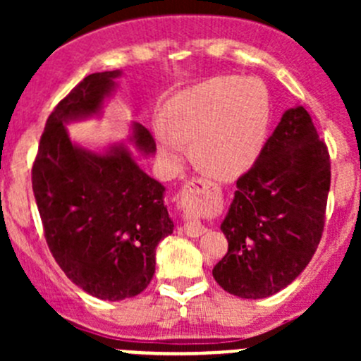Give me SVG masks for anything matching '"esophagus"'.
I'll return each instance as SVG.
<instances>
[{
    "mask_svg": "<svg viewBox=\"0 0 361 361\" xmlns=\"http://www.w3.org/2000/svg\"><path fill=\"white\" fill-rule=\"evenodd\" d=\"M216 195H218V187L214 183H211V181L199 180L195 181V183L194 181H188V185L183 188V192H181V201H183L185 206L197 209V207H204L213 204L214 199H216ZM181 231H183L187 235H192V238H199V235L206 234L207 228L201 224L192 221V224H185L183 227H181Z\"/></svg>",
    "mask_w": 361,
    "mask_h": 361,
    "instance_id": "esophagus-1",
    "label": "esophagus"
}]
</instances>
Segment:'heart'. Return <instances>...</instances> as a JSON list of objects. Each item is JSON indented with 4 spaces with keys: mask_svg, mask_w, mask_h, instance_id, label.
Instances as JSON below:
<instances>
[{
    "mask_svg": "<svg viewBox=\"0 0 361 361\" xmlns=\"http://www.w3.org/2000/svg\"><path fill=\"white\" fill-rule=\"evenodd\" d=\"M272 104L264 82L214 76L166 101L155 126L159 150L180 167L192 141L195 162L211 176L232 180L257 162L269 137Z\"/></svg>",
    "mask_w": 361,
    "mask_h": 361,
    "instance_id": "1",
    "label": "heart"
}]
</instances>
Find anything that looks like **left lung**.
Masks as SVG:
<instances>
[{
  "label": "left lung",
  "mask_w": 361,
  "mask_h": 361,
  "mask_svg": "<svg viewBox=\"0 0 361 361\" xmlns=\"http://www.w3.org/2000/svg\"><path fill=\"white\" fill-rule=\"evenodd\" d=\"M330 157L304 106L290 108L238 180L220 228L228 251L213 269L225 292L265 298L311 262L325 225Z\"/></svg>",
  "instance_id": "obj_1"
}]
</instances>
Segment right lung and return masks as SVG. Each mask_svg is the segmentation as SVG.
Listing matches in <instances>:
<instances>
[{
  "mask_svg": "<svg viewBox=\"0 0 361 361\" xmlns=\"http://www.w3.org/2000/svg\"><path fill=\"white\" fill-rule=\"evenodd\" d=\"M122 76H85L50 113L32 166V192L45 239L64 274L101 300L136 297L150 285L155 250L173 234L166 187L140 157H154L150 130L130 122L126 141L99 150L76 143L68 123L99 118Z\"/></svg>",
  "mask_w": 361,
  "mask_h": 361,
  "instance_id": "add662e5",
  "label": "right lung"
}]
</instances>
